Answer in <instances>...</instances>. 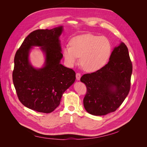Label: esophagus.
I'll list each match as a JSON object with an SVG mask.
<instances>
[{"label": "esophagus", "mask_w": 147, "mask_h": 147, "mask_svg": "<svg viewBox=\"0 0 147 147\" xmlns=\"http://www.w3.org/2000/svg\"><path fill=\"white\" fill-rule=\"evenodd\" d=\"M80 78H81V74L79 73H76V79L78 80H79L80 79Z\"/></svg>", "instance_id": "obj_1"}]
</instances>
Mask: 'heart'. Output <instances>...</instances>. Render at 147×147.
<instances>
[{
    "mask_svg": "<svg viewBox=\"0 0 147 147\" xmlns=\"http://www.w3.org/2000/svg\"><path fill=\"white\" fill-rule=\"evenodd\" d=\"M111 44L109 38L92 34L75 36L70 46L63 49V56L67 64L72 67L78 61L87 72L101 69L109 60L111 53Z\"/></svg>",
    "mask_w": 147,
    "mask_h": 147,
    "instance_id": "1",
    "label": "heart"
}]
</instances>
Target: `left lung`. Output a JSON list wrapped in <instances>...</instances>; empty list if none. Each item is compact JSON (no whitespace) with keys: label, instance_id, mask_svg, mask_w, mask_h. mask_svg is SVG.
Listing matches in <instances>:
<instances>
[{"label":"left lung","instance_id":"obj_1","mask_svg":"<svg viewBox=\"0 0 147 147\" xmlns=\"http://www.w3.org/2000/svg\"><path fill=\"white\" fill-rule=\"evenodd\" d=\"M132 64L126 45L121 42L111 52L107 64L96 72L82 76L86 84L83 99L86 111L103 115L116 110L129 94Z\"/></svg>","mask_w":147,"mask_h":147}]
</instances>
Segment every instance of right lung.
<instances>
[{
	"instance_id": "add662e5",
	"label": "right lung",
	"mask_w": 147,
	"mask_h": 147,
	"mask_svg": "<svg viewBox=\"0 0 147 147\" xmlns=\"http://www.w3.org/2000/svg\"><path fill=\"white\" fill-rule=\"evenodd\" d=\"M63 26L51 30H37L24 39L14 58L12 79L20 102L28 109L49 113L57 108L64 92L76 80V73L62 65L63 55L59 36ZM34 46L40 47L45 60L40 69L29 60Z\"/></svg>"
}]
</instances>
